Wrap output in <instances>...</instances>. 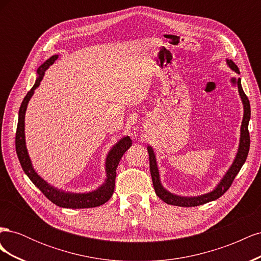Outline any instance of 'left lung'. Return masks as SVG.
<instances>
[{"instance_id":"obj_1","label":"left lung","mask_w":261,"mask_h":261,"mask_svg":"<svg viewBox=\"0 0 261 261\" xmlns=\"http://www.w3.org/2000/svg\"><path fill=\"white\" fill-rule=\"evenodd\" d=\"M227 64L233 70H235L236 73L240 74V69L236 66L235 63L232 60H227ZM233 82L238 83L239 87V92L240 96L242 98L243 105H244V118L242 122V128H241V143H240V148H239V152L238 155H236L235 160L232 164V167L230 170L227 171L225 176L223 179L221 180V183L218 185V187L215 189V191L202 195L199 197H193V198H186V197H179L176 195H173L169 193L168 191L162 187L160 184V179H159V172H158L156 168V162H155V158L153 150L151 147H148V153H149V164H150V173H151V177H152V184L153 188L155 191L156 196L159 197L160 199H162L165 203L173 204V206H178V207H196V206H200V204L207 203L209 201L216 200L220 198L228 188L231 187L234 178L236 175L239 174L240 170L242 169L243 164L245 163L247 159V155L249 152V146H250V137H249V132H248V123L250 120V103L249 100L247 98L246 94H245L243 88H242V84H241V78H239L238 81L233 80Z\"/></svg>"}]
</instances>
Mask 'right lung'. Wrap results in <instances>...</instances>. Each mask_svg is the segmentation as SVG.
<instances>
[{
    "mask_svg": "<svg viewBox=\"0 0 261 261\" xmlns=\"http://www.w3.org/2000/svg\"><path fill=\"white\" fill-rule=\"evenodd\" d=\"M57 59H58V55H53V57L46 61L43 65H41L38 68V74H39L38 80L36 81V84L34 85L33 88L27 92L26 97L23 98L21 102L19 113H18L16 137H15L16 153L23 172L26 173L27 176L30 178V180L33 181L39 189H40L46 198H48L50 201H52L54 204H57L59 207L72 208V209L98 207V206H101V204L106 203L113 195L114 187H115L117 165L120 163V160L123 156V154L126 152V150L132 146V139L128 136H126L118 141V143L113 147L111 151H110L107 158L106 183L100 188H98L97 191L87 193V194H70V193L60 192L58 189L50 186L49 184H46V181H44L40 176H39L33 169V167H31L30 159L27 153V149L25 146V134H23V126H25V124H23V118H25V112H26L28 101L31 98V96H33L34 90L42 81L45 70L53 64Z\"/></svg>",
    "mask_w": 261,
    "mask_h": 261,
    "instance_id": "add662e5",
    "label": "right lung"
}]
</instances>
